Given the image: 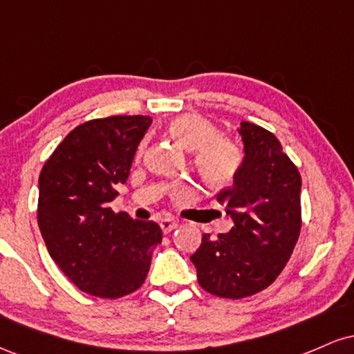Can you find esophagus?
Masks as SVG:
<instances>
[{"label": "esophagus", "mask_w": 354, "mask_h": 354, "mask_svg": "<svg viewBox=\"0 0 354 354\" xmlns=\"http://www.w3.org/2000/svg\"><path fill=\"white\" fill-rule=\"evenodd\" d=\"M160 226H161V230H163V233H169V231H173L174 228H176L178 223H176V219H173V218H161Z\"/></svg>", "instance_id": "1"}]
</instances>
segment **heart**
<instances>
[{
    "instance_id": "heart-1",
    "label": "heart",
    "mask_w": 354,
    "mask_h": 354,
    "mask_svg": "<svg viewBox=\"0 0 354 354\" xmlns=\"http://www.w3.org/2000/svg\"><path fill=\"white\" fill-rule=\"evenodd\" d=\"M168 133L183 148L194 151V168L203 181L213 188L231 185L241 169V148L228 138H218V128L205 116L189 113L173 118L168 124ZM185 193V188L178 189V194Z\"/></svg>"
}]
</instances>
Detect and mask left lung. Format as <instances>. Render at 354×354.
Listing matches in <instances>:
<instances>
[{
  "label": "left lung",
  "instance_id": "8db88e82",
  "mask_svg": "<svg viewBox=\"0 0 354 354\" xmlns=\"http://www.w3.org/2000/svg\"><path fill=\"white\" fill-rule=\"evenodd\" d=\"M243 165L216 200L233 219L228 233L203 234L191 254L198 283L219 298L256 295L278 278L301 230V176L273 133L241 121Z\"/></svg>",
  "mask_w": 354,
  "mask_h": 354
}]
</instances>
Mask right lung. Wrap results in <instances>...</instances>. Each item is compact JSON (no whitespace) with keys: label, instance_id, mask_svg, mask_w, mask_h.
Segmentation results:
<instances>
[{"label":"right lung","instance_id":"add662e5","mask_svg":"<svg viewBox=\"0 0 354 354\" xmlns=\"http://www.w3.org/2000/svg\"><path fill=\"white\" fill-rule=\"evenodd\" d=\"M151 116H109L76 126L39 174L38 226L73 284L116 299L145 283L161 228L109 208L128 180Z\"/></svg>","mask_w":354,"mask_h":354}]
</instances>
